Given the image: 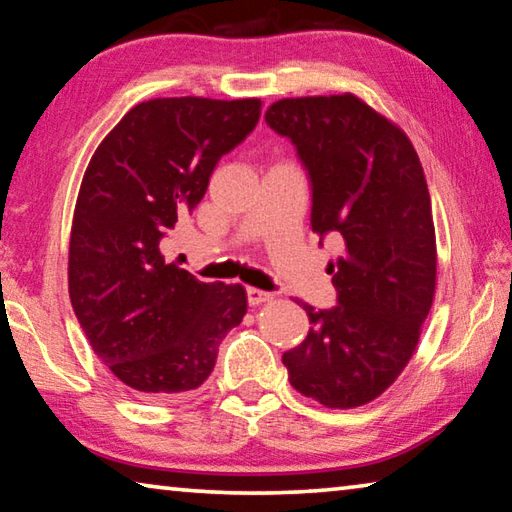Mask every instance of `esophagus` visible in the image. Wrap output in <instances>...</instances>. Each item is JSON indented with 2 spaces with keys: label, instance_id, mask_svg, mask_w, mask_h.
Wrapping results in <instances>:
<instances>
[{
  "label": "esophagus",
  "instance_id": "obj_1",
  "mask_svg": "<svg viewBox=\"0 0 512 512\" xmlns=\"http://www.w3.org/2000/svg\"><path fill=\"white\" fill-rule=\"evenodd\" d=\"M268 300H273V293L262 291V289H253V287L248 289V305L250 307H257V305H262V302H268Z\"/></svg>",
  "mask_w": 512,
  "mask_h": 512
}]
</instances>
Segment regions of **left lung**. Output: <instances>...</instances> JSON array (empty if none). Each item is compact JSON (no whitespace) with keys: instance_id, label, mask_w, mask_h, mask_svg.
Masks as SVG:
<instances>
[{"instance_id":"1","label":"left lung","mask_w":512,"mask_h":512,"mask_svg":"<svg viewBox=\"0 0 512 512\" xmlns=\"http://www.w3.org/2000/svg\"><path fill=\"white\" fill-rule=\"evenodd\" d=\"M266 124L289 137L311 183V230L343 241L329 264L339 305L314 309L282 354L298 393L327 409L368 404L400 377L436 291V230L418 153L354 94L280 99Z\"/></svg>"}]
</instances>
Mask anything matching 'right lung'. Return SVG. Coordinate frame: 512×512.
<instances>
[{"label":"right lung","instance_id":"add662e5","mask_svg":"<svg viewBox=\"0 0 512 512\" xmlns=\"http://www.w3.org/2000/svg\"><path fill=\"white\" fill-rule=\"evenodd\" d=\"M259 115V99L137 103L85 169L69 237V300L94 354L142 400L196 391L246 314L241 284L201 282L167 264L162 239L201 203L216 162Z\"/></svg>","mask_w":512,"mask_h":512}]
</instances>
